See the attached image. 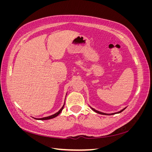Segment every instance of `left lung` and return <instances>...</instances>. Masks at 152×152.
Returning <instances> with one entry per match:
<instances>
[{
  "instance_id": "left-lung-1",
  "label": "left lung",
  "mask_w": 152,
  "mask_h": 152,
  "mask_svg": "<svg viewBox=\"0 0 152 152\" xmlns=\"http://www.w3.org/2000/svg\"><path fill=\"white\" fill-rule=\"evenodd\" d=\"M91 109L93 110V111H94L95 112H96V113H99V114H102V115H114V114H116V113H121V112H122V111H124V110L126 109V108H124L123 110H121L120 112H117V113H111V114H108V113H102V112H99V111H97V110H94V108H91Z\"/></svg>"
}]
</instances>
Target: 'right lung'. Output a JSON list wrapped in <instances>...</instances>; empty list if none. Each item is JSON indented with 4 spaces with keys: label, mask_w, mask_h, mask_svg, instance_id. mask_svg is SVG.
I'll list each match as a JSON object with an SVG mask.
<instances>
[{
    "label": "right lung",
    "mask_w": 152,
    "mask_h": 152,
    "mask_svg": "<svg viewBox=\"0 0 152 152\" xmlns=\"http://www.w3.org/2000/svg\"><path fill=\"white\" fill-rule=\"evenodd\" d=\"M63 107H64V105L63 106V107H62L60 110H59V111H58L57 113H56L55 114L53 115H50V116H49V117H44V118H35V119H37V120H41V121H43V120H48V119H51V118H54V117H57V116L61 112V111H62L63 109Z\"/></svg>",
    "instance_id": "1"
}]
</instances>
